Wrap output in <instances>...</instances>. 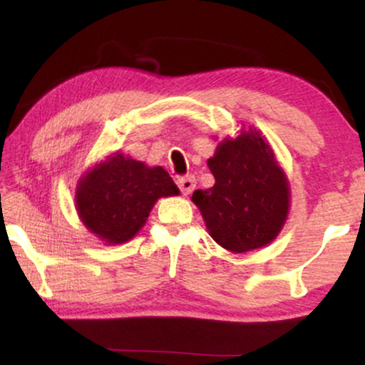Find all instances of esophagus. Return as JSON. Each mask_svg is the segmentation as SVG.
Returning a JSON list of instances; mask_svg holds the SVG:
<instances>
[{
    "label": "esophagus",
    "instance_id": "esophagus-1",
    "mask_svg": "<svg viewBox=\"0 0 365 365\" xmlns=\"http://www.w3.org/2000/svg\"><path fill=\"white\" fill-rule=\"evenodd\" d=\"M178 186L181 189L184 196H187V194H191L194 191V187H196V179H194L192 174H187V176L178 179Z\"/></svg>",
    "mask_w": 365,
    "mask_h": 365
}]
</instances>
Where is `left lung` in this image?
Here are the masks:
<instances>
[{
    "label": "left lung",
    "mask_w": 365,
    "mask_h": 365,
    "mask_svg": "<svg viewBox=\"0 0 365 365\" xmlns=\"http://www.w3.org/2000/svg\"><path fill=\"white\" fill-rule=\"evenodd\" d=\"M212 187L194 191L214 241L231 252H247L267 246L287 219L289 181L261 133L249 128L237 138L219 143L207 159Z\"/></svg>",
    "instance_id": "left-lung-1"
}]
</instances>
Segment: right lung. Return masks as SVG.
I'll list each match as a JSON object with an SVG mask.
<instances>
[{
    "instance_id": "right-lung-1",
    "label": "right lung",
    "mask_w": 365,
    "mask_h": 365,
    "mask_svg": "<svg viewBox=\"0 0 365 365\" xmlns=\"http://www.w3.org/2000/svg\"><path fill=\"white\" fill-rule=\"evenodd\" d=\"M179 189L161 166L113 154L79 179L76 211L84 226L106 244L131 241L146 224L159 197Z\"/></svg>"
}]
</instances>
